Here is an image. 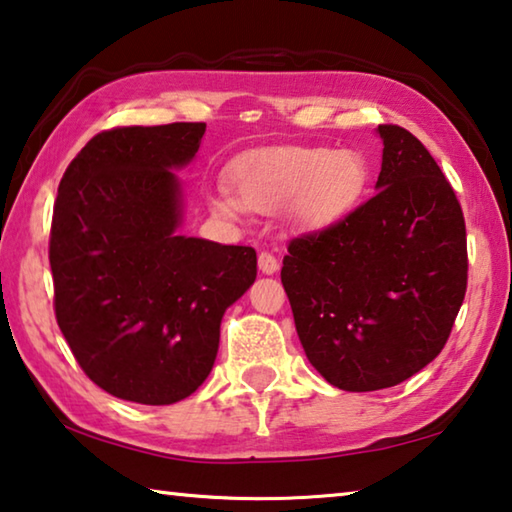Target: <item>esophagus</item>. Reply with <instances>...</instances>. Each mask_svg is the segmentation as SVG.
Instances as JSON below:
<instances>
[{"mask_svg": "<svg viewBox=\"0 0 512 512\" xmlns=\"http://www.w3.org/2000/svg\"><path fill=\"white\" fill-rule=\"evenodd\" d=\"M259 262V271L266 273V275H273L277 268H280V262H277V257L273 253H268V250H262L257 257Z\"/></svg>", "mask_w": 512, "mask_h": 512, "instance_id": "34e87169", "label": "esophagus"}]
</instances>
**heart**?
<instances>
[{
    "label": "heart",
    "mask_w": 512,
    "mask_h": 512,
    "mask_svg": "<svg viewBox=\"0 0 512 512\" xmlns=\"http://www.w3.org/2000/svg\"><path fill=\"white\" fill-rule=\"evenodd\" d=\"M232 180L237 196L223 192L212 198V207L223 216L277 212L291 205L298 223L323 225L359 201L368 185V164L354 151L284 146L246 155Z\"/></svg>",
    "instance_id": "1"
}]
</instances>
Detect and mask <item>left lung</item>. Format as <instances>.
<instances>
[{
    "label": "left lung",
    "mask_w": 512,
    "mask_h": 512,
    "mask_svg": "<svg viewBox=\"0 0 512 512\" xmlns=\"http://www.w3.org/2000/svg\"><path fill=\"white\" fill-rule=\"evenodd\" d=\"M377 131L375 196L291 239L282 262L307 359L352 393L402 384L436 359L467 289L465 219L452 185L406 128Z\"/></svg>",
    "instance_id": "left-lung-1"
}]
</instances>
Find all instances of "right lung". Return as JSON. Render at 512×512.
Listing matches in <instances>:
<instances>
[{"mask_svg":"<svg viewBox=\"0 0 512 512\" xmlns=\"http://www.w3.org/2000/svg\"><path fill=\"white\" fill-rule=\"evenodd\" d=\"M203 121L117 126L69 162L49 235L54 311L85 375L119 400L173 404L214 366L221 318L257 253L178 235L180 185Z\"/></svg>","mask_w":512,"mask_h":512,"instance_id":"right-lung-1","label":"right lung"}]
</instances>
